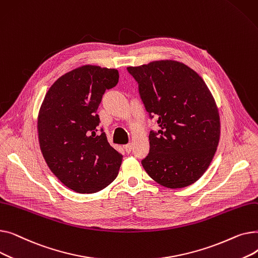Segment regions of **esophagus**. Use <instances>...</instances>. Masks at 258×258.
Here are the masks:
<instances>
[{"label":"esophagus","instance_id":"1","mask_svg":"<svg viewBox=\"0 0 258 258\" xmlns=\"http://www.w3.org/2000/svg\"><path fill=\"white\" fill-rule=\"evenodd\" d=\"M123 148H124V151L127 153V154H130L131 152H132V148H133V144L132 143H128V144H126V145H124L123 146Z\"/></svg>","mask_w":258,"mask_h":258}]
</instances>
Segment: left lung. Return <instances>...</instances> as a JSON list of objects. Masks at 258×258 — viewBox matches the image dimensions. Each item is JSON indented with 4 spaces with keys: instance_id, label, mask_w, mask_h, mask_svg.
I'll return each mask as SVG.
<instances>
[{
    "instance_id": "1",
    "label": "left lung",
    "mask_w": 258,
    "mask_h": 258,
    "mask_svg": "<svg viewBox=\"0 0 258 258\" xmlns=\"http://www.w3.org/2000/svg\"><path fill=\"white\" fill-rule=\"evenodd\" d=\"M127 72L159 131L150 132V153L141 161L148 175L168 188L197 182L209 167L220 140L218 107L205 81L186 64L158 60Z\"/></svg>"
}]
</instances>
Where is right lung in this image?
<instances>
[{"label": "right lung", "mask_w": 258, "mask_h": 258, "mask_svg": "<svg viewBox=\"0 0 258 258\" xmlns=\"http://www.w3.org/2000/svg\"><path fill=\"white\" fill-rule=\"evenodd\" d=\"M115 69L84 66L59 77L39 110L40 151L56 178L78 194H94L118 175L122 155L99 131L102 95L118 84Z\"/></svg>", "instance_id": "obj_1"}]
</instances>
